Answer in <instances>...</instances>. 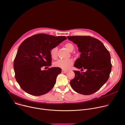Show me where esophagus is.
I'll list each match as a JSON object with an SVG mask.
<instances>
[{
    "instance_id": "esophagus-1",
    "label": "esophagus",
    "mask_w": 125,
    "mask_h": 125,
    "mask_svg": "<svg viewBox=\"0 0 125 125\" xmlns=\"http://www.w3.org/2000/svg\"><path fill=\"white\" fill-rule=\"evenodd\" d=\"M62 73H67V71L64 70H62Z\"/></svg>"
}]
</instances>
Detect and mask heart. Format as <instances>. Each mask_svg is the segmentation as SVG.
Listing matches in <instances>:
<instances>
[{
  "mask_svg": "<svg viewBox=\"0 0 125 125\" xmlns=\"http://www.w3.org/2000/svg\"><path fill=\"white\" fill-rule=\"evenodd\" d=\"M65 48L69 52H71L74 50L73 45L70 43H68L65 45ZM57 47H54L51 49L50 51V54L52 58L55 59L57 57ZM73 64V61L72 59H68L66 60L60 59L54 63V66L56 67L61 68L64 70H68Z\"/></svg>",
  "mask_w": 125,
  "mask_h": 125,
  "instance_id": "obj_1",
  "label": "heart"
}]
</instances>
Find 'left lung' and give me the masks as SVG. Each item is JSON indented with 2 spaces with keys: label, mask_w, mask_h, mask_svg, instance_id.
I'll list each match as a JSON object with an SVG mask.
<instances>
[{
  "label": "left lung",
  "mask_w": 125,
  "mask_h": 125,
  "mask_svg": "<svg viewBox=\"0 0 125 125\" xmlns=\"http://www.w3.org/2000/svg\"><path fill=\"white\" fill-rule=\"evenodd\" d=\"M77 45L80 56L74 67L86 70L85 72L73 71L75 76L70 81L72 88L77 93L88 95L99 90L107 81L111 71L110 55L98 39L89 36H67Z\"/></svg>",
  "instance_id": "left-lung-1"
}]
</instances>
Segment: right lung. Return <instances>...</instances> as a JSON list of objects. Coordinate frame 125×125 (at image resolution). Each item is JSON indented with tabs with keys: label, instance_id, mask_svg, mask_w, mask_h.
Masks as SVG:
<instances>
[{
	"label": "right lung",
	"instance_id": "add662e5",
	"mask_svg": "<svg viewBox=\"0 0 125 125\" xmlns=\"http://www.w3.org/2000/svg\"><path fill=\"white\" fill-rule=\"evenodd\" d=\"M67 39L40 33L25 39L20 45L14 62L15 78L21 89L33 96L49 92L54 86L61 69L58 67L42 70L52 65L50 51Z\"/></svg>",
	"mask_w": 125,
	"mask_h": 125
}]
</instances>
